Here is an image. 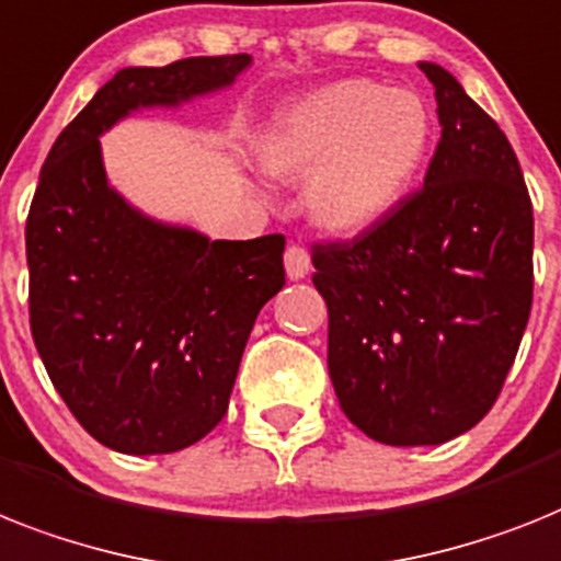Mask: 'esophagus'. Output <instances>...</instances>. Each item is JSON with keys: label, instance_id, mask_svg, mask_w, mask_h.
<instances>
[{"label": "esophagus", "instance_id": "1", "mask_svg": "<svg viewBox=\"0 0 561 561\" xmlns=\"http://www.w3.org/2000/svg\"><path fill=\"white\" fill-rule=\"evenodd\" d=\"M284 263H286V275L291 280H300V277H307L309 270H312V261H309V252L304 247H295L291 243L284 254Z\"/></svg>", "mask_w": 561, "mask_h": 561}]
</instances>
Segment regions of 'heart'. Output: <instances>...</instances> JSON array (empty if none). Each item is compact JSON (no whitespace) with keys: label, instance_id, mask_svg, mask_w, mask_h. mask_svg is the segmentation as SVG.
Returning a JSON list of instances; mask_svg holds the SVG:
<instances>
[{"label":"heart","instance_id":"heart-1","mask_svg":"<svg viewBox=\"0 0 561 561\" xmlns=\"http://www.w3.org/2000/svg\"><path fill=\"white\" fill-rule=\"evenodd\" d=\"M433 119L415 91L337 80L277 114L261 146L270 174L309 180V217L332 234L373 229L427 160Z\"/></svg>","mask_w":561,"mask_h":561}]
</instances>
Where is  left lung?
Masks as SVG:
<instances>
[{"instance_id": "8db88e82", "label": "left lung", "mask_w": 561, "mask_h": 561, "mask_svg": "<svg viewBox=\"0 0 561 561\" xmlns=\"http://www.w3.org/2000/svg\"><path fill=\"white\" fill-rule=\"evenodd\" d=\"M442 140L419 192L353 240L314 243L330 378L360 433L444 444L496 404L534 304V206L504 131L442 65Z\"/></svg>"}]
</instances>
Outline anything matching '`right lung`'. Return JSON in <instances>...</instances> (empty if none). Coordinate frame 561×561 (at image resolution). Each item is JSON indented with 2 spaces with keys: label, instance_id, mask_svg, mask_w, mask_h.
<instances>
[{
  "label": "right lung",
  "instance_id": "obj_1",
  "mask_svg": "<svg viewBox=\"0 0 561 561\" xmlns=\"http://www.w3.org/2000/svg\"><path fill=\"white\" fill-rule=\"evenodd\" d=\"M249 62L123 68L39 171L25 224L31 335L73 419L111 450L178 453L220 424L254 318L286 284V240H208L140 215L108 186L100 134L231 85Z\"/></svg>",
  "mask_w": 561,
  "mask_h": 561
}]
</instances>
